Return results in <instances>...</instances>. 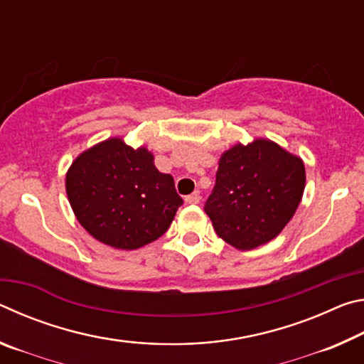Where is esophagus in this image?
Segmentation results:
<instances>
[{"instance_id":"esophagus-1","label":"esophagus","mask_w":364,"mask_h":364,"mask_svg":"<svg viewBox=\"0 0 364 364\" xmlns=\"http://www.w3.org/2000/svg\"><path fill=\"white\" fill-rule=\"evenodd\" d=\"M200 199H202L200 193H199V191H196V193L186 196V199H184V200H186V204H199Z\"/></svg>"}]
</instances>
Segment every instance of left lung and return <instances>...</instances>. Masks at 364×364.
I'll return each mask as SVG.
<instances>
[{
  "label": "left lung",
  "mask_w": 364,
  "mask_h": 364,
  "mask_svg": "<svg viewBox=\"0 0 364 364\" xmlns=\"http://www.w3.org/2000/svg\"><path fill=\"white\" fill-rule=\"evenodd\" d=\"M305 165L269 139L236 144L221 156L204 210L218 236L239 250L269 242L301 200Z\"/></svg>",
  "instance_id": "1"
}]
</instances>
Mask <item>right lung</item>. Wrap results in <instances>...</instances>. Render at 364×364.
Returning <instances> with one entry per match:
<instances>
[{"mask_svg":"<svg viewBox=\"0 0 364 364\" xmlns=\"http://www.w3.org/2000/svg\"><path fill=\"white\" fill-rule=\"evenodd\" d=\"M72 210L102 244L134 250L168 230L183 199L146 147L110 138L73 160L65 176Z\"/></svg>","mask_w":364,"mask_h":364,"instance_id":"add662e5","label":"right lung"}]
</instances>
